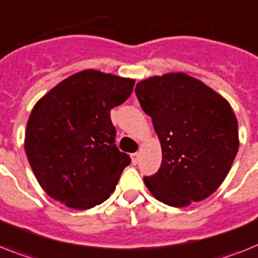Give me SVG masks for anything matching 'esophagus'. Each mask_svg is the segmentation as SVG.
I'll return each instance as SVG.
<instances>
[{
	"label": "esophagus",
	"instance_id": "1",
	"mask_svg": "<svg viewBox=\"0 0 258 258\" xmlns=\"http://www.w3.org/2000/svg\"><path fill=\"white\" fill-rule=\"evenodd\" d=\"M131 162H133V164H138V162H139V155L136 154H131Z\"/></svg>",
	"mask_w": 258,
	"mask_h": 258
}]
</instances>
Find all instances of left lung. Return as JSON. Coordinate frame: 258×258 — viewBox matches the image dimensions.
I'll use <instances>...</instances> for the list:
<instances>
[{
    "instance_id": "left-lung-1",
    "label": "left lung",
    "mask_w": 258,
    "mask_h": 258,
    "mask_svg": "<svg viewBox=\"0 0 258 258\" xmlns=\"http://www.w3.org/2000/svg\"><path fill=\"white\" fill-rule=\"evenodd\" d=\"M135 93L162 144V165L144 184L156 200L187 207L221 185L238 151L231 104L202 81L168 73L140 81Z\"/></svg>"
}]
</instances>
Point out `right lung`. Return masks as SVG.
Returning a JSON list of instances; mask_svg holds the SVG:
<instances>
[{"mask_svg": "<svg viewBox=\"0 0 258 258\" xmlns=\"http://www.w3.org/2000/svg\"><path fill=\"white\" fill-rule=\"evenodd\" d=\"M135 79L83 70L35 103L25 131V152L39 185L73 209H90L114 192L131 163L115 146L111 108L133 93Z\"/></svg>", "mask_w": 258, "mask_h": 258, "instance_id": "1", "label": "right lung"}]
</instances>
